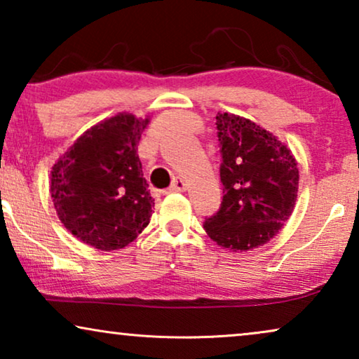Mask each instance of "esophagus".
Returning <instances> with one entry per match:
<instances>
[{"label":"esophagus","instance_id":"1","mask_svg":"<svg viewBox=\"0 0 359 359\" xmlns=\"http://www.w3.org/2000/svg\"><path fill=\"white\" fill-rule=\"evenodd\" d=\"M186 188H188V183L183 178H176L175 183L170 186V193H183V191H186Z\"/></svg>","mask_w":359,"mask_h":359}]
</instances>
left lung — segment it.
<instances>
[{"label":"left lung","mask_w":359,"mask_h":359,"mask_svg":"<svg viewBox=\"0 0 359 359\" xmlns=\"http://www.w3.org/2000/svg\"><path fill=\"white\" fill-rule=\"evenodd\" d=\"M224 198L204 222L210 240L230 252L268 243L296 208L299 168L276 135L242 116L217 112Z\"/></svg>","instance_id":"obj_1"}]
</instances>
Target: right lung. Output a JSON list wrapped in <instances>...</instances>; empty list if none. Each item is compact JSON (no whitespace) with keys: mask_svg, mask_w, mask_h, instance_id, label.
<instances>
[{"mask_svg":"<svg viewBox=\"0 0 359 359\" xmlns=\"http://www.w3.org/2000/svg\"><path fill=\"white\" fill-rule=\"evenodd\" d=\"M147 124L149 117L119 112L83 132L52 166L58 219L93 248H124L150 222L155 203L137 154Z\"/></svg>","mask_w":359,"mask_h":359,"instance_id":"add662e5","label":"right lung"}]
</instances>
